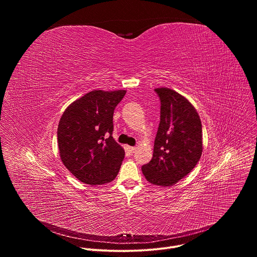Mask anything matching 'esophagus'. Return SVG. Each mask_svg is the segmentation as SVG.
Returning a JSON list of instances; mask_svg holds the SVG:
<instances>
[{
  "mask_svg": "<svg viewBox=\"0 0 257 257\" xmlns=\"http://www.w3.org/2000/svg\"><path fill=\"white\" fill-rule=\"evenodd\" d=\"M128 150H129V152L131 153V154H133L135 151H136V149L134 148V146H129V148H128Z\"/></svg>",
  "mask_w": 257,
  "mask_h": 257,
  "instance_id": "obj_1",
  "label": "esophagus"
}]
</instances>
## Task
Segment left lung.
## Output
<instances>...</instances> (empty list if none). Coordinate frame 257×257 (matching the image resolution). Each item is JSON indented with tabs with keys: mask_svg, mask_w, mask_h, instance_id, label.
<instances>
[{
	"mask_svg": "<svg viewBox=\"0 0 257 257\" xmlns=\"http://www.w3.org/2000/svg\"><path fill=\"white\" fill-rule=\"evenodd\" d=\"M155 91L161 100V121L152 161L142 166L145 179L159 186H172L188 175L202 154V126L190 101L173 89Z\"/></svg>",
	"mask_w": 257,
	"mask_h": 257,
	"instance_id": "8db88e82",
	"label": "left lung"
}]
</instances>
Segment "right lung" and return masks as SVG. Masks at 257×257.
<instances>
[{
    "instance_id": "obj_1",
    "label": "right lung",
    "mask_w": 257,
    "mask_h": 257,
    "mask_svg": "<svg viewBox=\"0 0 257 257\" xmlns=\"http://www.w3.org/2000/svg\"><path fill=\"white\" fill-rule=\"evenodd\" d=\"M126 90H92L72 102L58 126V145L65 167L89 185L112 182L125 152L113 138L115 107Z\"/></svg>"
}]
</instances>
